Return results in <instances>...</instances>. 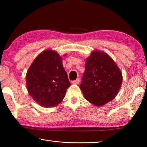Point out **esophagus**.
I'll list each match as a JSON object with an SVG mask.
<instances>
[{"label":"esophagus","instance_id":"esophagus-1","mask_svg":"<svg viewBox=\"0 0 147 147\" xmlns=\"http://www.w3.org/2000/svg\"><path fill=\"white\" fill-rule=\"evenodd\" d=\"M80 82V79L79 78H77L76 80L73 81V82H72V83H73V84H76V85H78V84H79Z\"/></svg>","mask_w":147,"mask_h":147}]
</instances>
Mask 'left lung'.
<instances>
[{"mask_svg":"<svg viewBox=\"0 0 147 147\" xmlns=\"http://www.w3.org/2000/svg\"><path fill=\"white\" fill-rule=\"evenodd\" d=\"M122 80L121 72L110 56L96 51L86 59L80 88L87 100L102 106L115 97Z\"/></svg>","mask_w":147,"mask_h":147,"instance_id":"left-lung-1","label":"left lung"}]
</instances>
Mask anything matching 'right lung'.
Here are the masks:
<instances>
[{"label": "right lung", "mask_w": 147, "mask_h": 147, "mask_svg": "<svg viewBox=\"0 0 147 147\" xmlns=\"http://www.w3.org/2000/svg\"><path fill=\"white\" fill-rule=\"evenodd\" d=\"M29 94L40 105L52 107L61 103L71 84L62 65V57L47 50L39 54L26 73Z\"/></svg>", "instance_id": "right-lung-1"}]
</instances>
